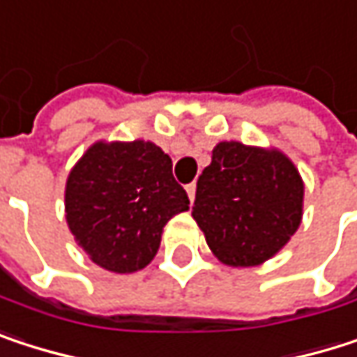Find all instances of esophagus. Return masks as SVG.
<instances>
[{"label":"esophagus","mask_w":357,"mask_h":357,"mask_svg":"<svg viewBox=\"0 0 357 357\" xmlns=\"http://www.w3.org/2000/svg\"><path fill=\"white\" fill-rule=\"evenodd\" d=\"M185 189H187V195H189V199H191V204H193V199H195V191H197V185H195V183H189Z\"/></svg>","instance_id":"esophagus-1"}]
</instances>
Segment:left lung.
I'll use <instances>...</instances> for the list:
<instances>
[{"mask_svg": "<svg viewBox=\"0 0 357 357\" xmlns=\"http://www.w3.org/2000/svg\"><path fill=\"white\" fill-rule=\"evenodd\" d=\"M301 202L303 183L289 158L225 141L197 178L191 214L220 262L256 266L297 231Z\"/></svg>", "mask_w": 357, "mask_h": 357, "instance_id": "obj_1", "label": "left lung"}]
</instances>
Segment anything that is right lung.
Wrapping results in <instances>:
<instances>
[{
    "instance_id": "obj_1",
    "label": "right lung",
    "mask_w": 357,
    "mask_h": 357,
    "mask_svg": "<svg viewBox=\"0 0 357 357\" xmlns=\"http://www.w3.org/2000/svg\"><path fill=\"white\" fill-rule=\"evenodd\" d=\"M189 210L172 160L149 141L95 143L66 183V220L97 266L135 272L158 254L166 222Z\"/></svg>"
}]
</instances>
